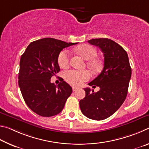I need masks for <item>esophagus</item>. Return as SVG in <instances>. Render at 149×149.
Returning a JSON list of instances; mask_svg holds the SVG:
<instances>
[{
	"label": "esophagus",
	"mask_w": 149,
	"mask_h": 149,
	"mask_svg": "<svg viewBox=\"0 0 149 149\" xmlns=\"http://www.w3.org/2000/svg\"><path fill=\"white\" fill-rule=\"evenodd\" d=\"M77 89H78V88H77V87H72V90H73V91H75L77 90Z\"/></svg>",
	"instance_id": "1"
}]
</instances>
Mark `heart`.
Returning a JSON list of instances; mask_svg holds the SVG:
<instances>
[{
  "mask_svg": "<svg viewBox=\"0 0 149 149\" xmlns=\"http://www.w3.org/2000/svg\"><path fill=\"white\" fill-rule=\"evenodd\" d=\"M75 50L85 60H88L87 65L93 72L97 73L102 68L101 60L95 58L97 51L95 47L89 45H83L75 49ZM70 53L67 50H62L58 56V64L63 69L68 68L70 65ZM91 75L88 70H70L64 72V77L68 83L75 86H80L89 80Z\"/></svg>",
  "mask_w": 149,
  "mask_h": 149,
  "instance_id": "obj_1",
  "label": "heart"
}]
</instances>
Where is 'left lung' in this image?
Wrapping results in <instances>:
<instances>
[{
	"label": "left lung",
	"mask_w": 149,
	"mask_h": 149,
	"mask_svg": "<svg viewBox=\"0 0 149 149\" xmlns=\"http://www.w3.org/2000/svg\"><path fill=\"white\" fill-rule=\"evenodd\" d=\"M91 45L99 47L104 54V68L100 74L89 85H97L100 90L91 92L84 89L85 97L79 101L81 112L95 120H102L119 109L127 94L132 76L127 52L117 42L107 38L93 39ZM95 87V86H93Z\"/></svg>",
	"instance_id": "left-lung-1"
}]
</instances>
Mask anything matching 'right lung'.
<instances>
[{"instance_id":"add662e5","label":"right lung","mask_w":149,"mask_h":149,"mask_svg":"<svg viewBox=\"0 0 149 149\" xmlns=\"http://www.w3.org/2000/svg\"><path fill=\"white\" fill-rule=\"evenodd\" d=\"M75 44L43 38L31 42L22 55L18 74L19 89L26 104L41 116L59 114L72 94V87L63 79L56 85L50 82V79L60 70L58 56L61 50Z\"/></svg>"}]
</instances>
